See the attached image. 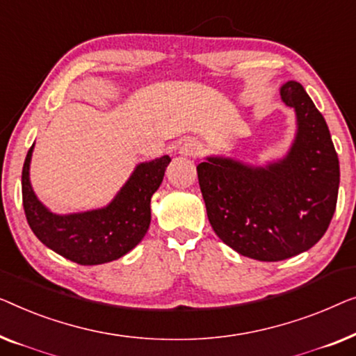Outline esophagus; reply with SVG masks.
Masks as SVG:
<instances>
[{
  "mask_svg": "<svg viewBox=\"0 0 356 356\" xmlns=\"http://www.w3.org/2000/svg\"><path fill=\"white\" fill-rule=\"evenodd\" d=\"M202 153V143L197 142V140L188 138L179 147V154L180 156H198Z\"/></svg>",
  "mask_w": 356,
  "mask_h": 356,
  "instance_id": "1",
  "label": "esophagus"
}]
</instances>
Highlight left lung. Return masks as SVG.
I'll return each mask as SVG.
<instances>
[{
  "instance_id": "left-lung-1",
  "label": "left lung",
  "mask_w": 356,
  "mask_h": 356,
  "mask_svg": "<svg viewBox=\"0 0 356 356\" xmlns=\"http://www.w3.org/2000/svg\"><path fill=\"white\" fill-rule=\"evenodd\" d=\"M280 98L297 114V135L282 159L250 166L209 156L197 166L213 230L258 261H282L312 248L337 204L339 158L323 114L293 80L280 87Z\"/></svg>"
}]
</instances>
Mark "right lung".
I'll return each instance as SVG.
<instances>
[{"mask_svg": "<svg viewBox=\"0 0 356 356\" xmlns=\"http://www.w3.org/2000/svg\"><path fill=\"white\" fill-rule=\"evenodd\" d=\"M32 152L33 145L22 168V203L40 242L82 266L114 261L137 247L152 221L149 202L171 163L168 154L140 163L108 207L61 216L49 211L33 193L29 179Z\"/></svg>", "mask_w": 356, "mask_h": 356, "instance_id": "right-lung-1", "label": "right lung"}]
</instances>
